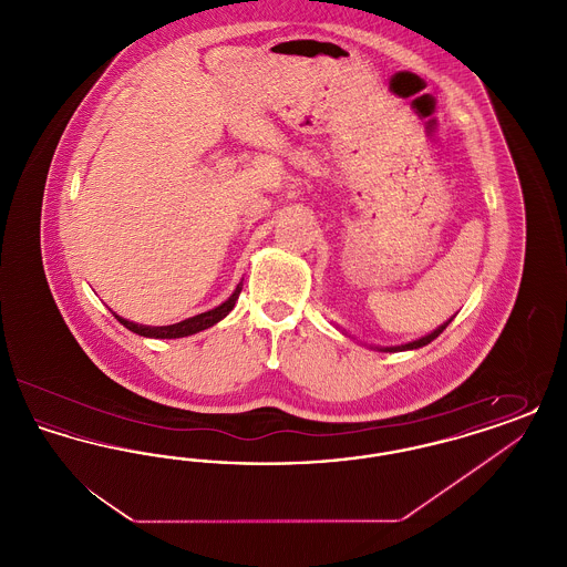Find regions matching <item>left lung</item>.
Here are the masks:
<instances>
[{
  "label": "left lung",
  "mask_w": 567,
  "mask_h": 567,
  "mask_svg": "<svg viewBox=\"0 0 567 567\" xmlns=\"http://www.w3.org/2000/svg\"><path fill=\"white\" fill-rule=\"evenodd\" d=\"M453 319H449L446 323L440 324L437 329H433L432 333H427L425 338H419V340H414V342H408V344H402V347H386V349H380V351L384 352H395V351H412V349H421V347H425V344H430V342H433L446 327H449V323H451Z\"/></svg>",
  "instance_id": "8db88e82"
}]
</instances>
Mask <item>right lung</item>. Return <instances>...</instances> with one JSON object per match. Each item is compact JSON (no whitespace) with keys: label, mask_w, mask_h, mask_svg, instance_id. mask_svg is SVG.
I'll return each mask as SVG.
<instances>
[{"label":"right lung","mask_w":567,"mask_h":567,"mask_svg":"<svg viewBox=\"0 0 567 567\" xmlns=\"http://www.w3.org/2000/svg\"><path fill=\"white\" fill-rule=\"evenodd\" d=\"M240 291H243V282L236 287V291L229 296V299L223 301L220 306H216L215 310L202 312V315H197V317H190L187 321H181V323L176 324L148 327V324L132 323V321H127V319H123V317H118V315H114V317H116V321L123 324V327H127L130 331H134L137 336H144V338H162V340H165V338H185V336H193V333H197V331H204V329L213 327V324L218 323V321H223V319L234 310V306H236V301H238V297H240Z\"/></svg>","instance_id":"obj_1"}]
</instances>
